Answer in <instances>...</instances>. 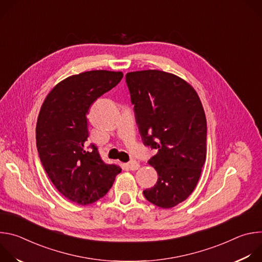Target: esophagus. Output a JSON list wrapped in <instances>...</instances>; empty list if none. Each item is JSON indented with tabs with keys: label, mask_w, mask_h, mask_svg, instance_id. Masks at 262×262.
<instances>
[{
	"label": "esophagus",
	"mask_w": 262,
	"mask_h": 262,
	"mask_svg": "<svg viewBox=\"0 0 262 262\" xmlns=\"http://www.w3.org/2000/svg\"><path fill=\"white\" fill-rule=\"evenodd\" d=\"M128 168L130 170H138L140 168V164L137 162V161H130L128 164H127Z\"/></svg>",
	"instance_id": "obj_1"
}]
</instances>
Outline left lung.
Segmentation results:
<instances>
[{
    "instance_id": "left-lung-1",
    "label": "left lung",
    "mask_w": 262,
    "mask_h": 262,
    "mask_svg": "<svg viewBox=\"0 0 262 262\" xmlns=\"http://www.w3.org/2000/svg\"><path fill=\"white\" fill-rule=\"evenodd\" d=\"M125 81L142 141L158 151L148 161L159 178L145 198L171 208L196 188L206 160L207 124L194 88L161 70L128 72Z\"/></svg>"
}]
</instances>
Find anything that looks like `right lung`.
<instances>
[{
  "label": "right lung",
  "instance_id": "add662e5",
  "mask_svg": "<svg viewBox=\"0 0 262 262\" xmlns=\"http://www.w3.org/2000/svg\"><path fill=\"white\" fill-rule=\"evenodd\" d=\"M123 78L118 71L92 70L60 82L47 96L36 125L40 162L56 189L81 205L102 198L121 169L106 165L97 147L88 145L91 104Z\"/></svg>",
  "mask_w": 262,
  "mask_h": 262
}]
</instances>
